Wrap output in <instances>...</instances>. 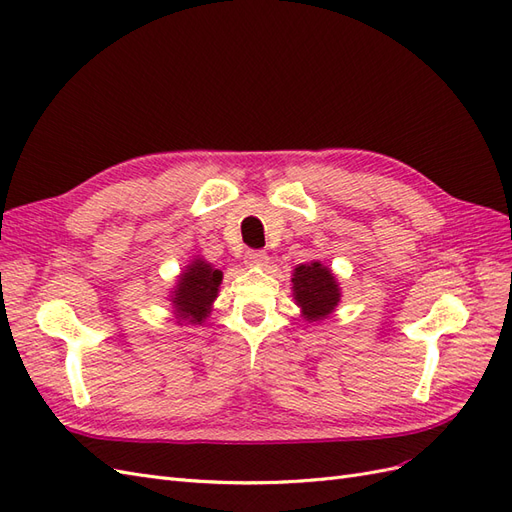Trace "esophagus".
Instances as JSON below:
<instances>
[{"instance_id":"1","label":"esophagus","mask_w":512,"mask_h":512,"mask_svg":"<svg viewBox=\"0 0 512 512\" xmlns=\"http://www.w3.org/2000/svg\"><path fill=\"white\" fill-rule=\"evenodd\" d=\"M245 262L250 267H265L269 262V256L265 250H247L245 252Z\"/></svg>"}]
</instances>
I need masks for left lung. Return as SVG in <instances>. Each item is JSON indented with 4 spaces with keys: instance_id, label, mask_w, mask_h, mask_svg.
<instances>
[{
    "instance_id": "1",
    "label": "left lung",
    "mask_w": 512,
    "mask_h": 512,
    "mask_svg": "<svg viewBox=\"0 0 512 512\" xmlns=\"http://www.w3.org/2000/svg\"><path fill=\"white\" fill-rule=\"evenodd\" d=\"M292 288L294 299H297V305H301L303 316L307 320L327 318L339 301V288L335 277L320 262L294 269Z\"/></svg>"
}]
</instances>
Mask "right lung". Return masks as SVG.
Returning <instances> with one entry per match:
<instances>
[{
  "label": "right lung",
  "mask_w": 512,
  "mask_h": 512,
  "mask_svg": "<svg viewBox=\"0 0 512 512\" xmlns=\"http://www.w3.org/2000/svg\"><path fill=\"white\" fill-rule=\"evenodd\" d=\"M222 282V271L213 269L205 260H194L181 275L179 286L175 290V312L179 320H188L200 324L211 312V303L218 297V288Z\"/></svg>",
  "instance_id": "obj_1"
}]
</instances>
